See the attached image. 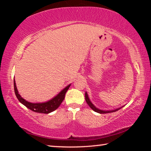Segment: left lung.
Returning <instances> with one entry per match:
<instances>
[{
  "label": "left lung",
  "instance_id": "1",
  "mask_svg": "<svg viewBox=\"0 0 151 151\" xmlns=\"http://www.w3.org/2000/svg\"><path fill=\"white\" fill-rule=\"evenodd\" d=\"M85 100L86 101V103L88 104V106L91 107V108L94 111H95L96 112H99V113H101V114H104V113H109V112H115L116 111H118L121 108L119 109H117L115 110H113V111H102V110H99L97 108H96L95 106H94L93 104H92L91 102L90 101V99H89L88 96V94L86 93H85Z\"/></svg>",
  "mask_w": 151,
  "mask_h": 151
}]
</instances>
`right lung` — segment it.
<instances>
[{
    "instance_id": "1",
    "label": "right lung",
    "mask_w": 151,
    "mask_h": 151,
    "mask_svg": "<svg viewBox=\"0 0 151 151\" xmlns=\"http://www.w3.org/2000/svg\"><path fill=\"white\" fill-rule=\"evenodd\" d=\"M70 86V85H68L66 88H64L57 96H56L55 98L51 99L50 101L47 102V103H31L27 101H25L24 99H22V97L20 96L19 93H18V91L16 86V83H15V81L14 80V93L17 97L18 100H19L22 104H24L25 106H27L28 109L31 110V111H34L35 112H39V113H45V114L50 113V112L55 111V110L60 106V104L62 103L64 99H65V94L66 93V91H68V89L69 88Z\"/></svg>"
}]
</instances>
